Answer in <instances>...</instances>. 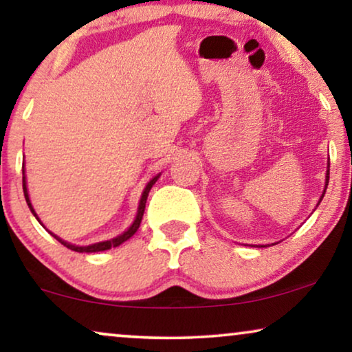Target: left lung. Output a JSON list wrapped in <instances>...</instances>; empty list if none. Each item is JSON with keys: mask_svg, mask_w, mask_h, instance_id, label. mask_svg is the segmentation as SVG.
<instances>
[{"mask_svg": "<svg viewBox=\"0 0 352 352\" xmlns=\"http://www.w3.org/2000/svg\"><path fill=\"white\" fill-rule=\"evenodd\" d=\"M329 167H330V162H329ZM329 175H330V169H327V177H325V190H327V185H329ZM325 190H324V192H322V196H320L319 202L322 201V197H324V195H325ZM261 247H263V245H261Z\"/></svg>", "mask_w": 352, "mask_h": 352, "instance_id": "obj_1", "label": "left lung"}]
</instances>
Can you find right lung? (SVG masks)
Here are the masks:
<instances>
[{
    "label": "right lung",
    "mask_w": 352,
    "mask_h": 352,
    "mask_svg": "<svg viewBox=\"0 0 352 352\" xmlns=\"http://www.w3.org/2000/svg\"><path fill=\"white\" fill-rule=\"evenodd\" d=\"M22 174H23V177H22V183H23V195H25V201H27V204H28V207H30V210H32V214H33L34 217H36V220L39 221L38 215H36V212H34L33 206H32V202H30V197H28L27 180H25V167H23V166H22ZM160 175H161V174H157L156 177H153L151 180L148 182V185L145 186V190H143V192H142L140 202H138V210H137V217H135V220H133V223H132L131 226H129V230L122 232V234L116 236V237H113V239H110V241L97 242V244H91V245H75V244H70V242L62 241L60 237L54 234V232H51V231H49V232H51V234H52L54 237H56V239H57L58 242H60L62 245H65L67 249L75 250V252H79V254H84V252H86V254H92V252H103V250L111 249V247H118V245H121L122 242H126V241L129 239V237H132L133 234H135L137 230H138V226H140V223H142V219H143V212H145V206H146V197H148V192H150L151 186L155 185V183L157 182V178H160ZM39 223H41V221H39ZM41 225H43V223H41Z\"/></svg>",
    "instance_id": "1"
}]
</instances>
